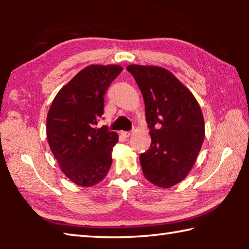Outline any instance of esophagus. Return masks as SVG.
Returning <instances> with one entry per match:
<instances>
[{"label": "esophagus", "mask_w": 249, "mask_h": 249, "mask_svg": "<svg viewBox=\"0 0 249 249\" xmlns=\"http://www.w3.org/2000/svg\"><path fill=\"white\" fill-rule=\"evenodd\" d=\"M121 134L123 135L124 137L127 138V137H129V136H130V135H132V132H130V130H125V132H122Z\"/></svg>", "instance_id": "1"}]
</instances>
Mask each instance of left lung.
I'll return each mask as SVG.
<instances>
[{
    "instance_id": "left-lung-1",
    "label": "left lung",
    "mask_w": 249,
    "mask_h": 249,
    "mask_svg": "<svg viewBox=\"0 0 249 249\" xmlns=\"http://www.w3.org/2000/svg\"><path fill=\"white\" fill-rule=\"evenodd\" d=\"M142 94L150 129L149 149L140 160L145 178L161 188L179 183L195 165L204 140V120L195 96L161 67L130 65Z\"/></svg>"
}]
</instances>
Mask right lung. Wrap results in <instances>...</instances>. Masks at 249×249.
<instances>
[{
  "mask_svg": "<svg viewBox=\"0 0 249 249\" xmlns=\"http://www.w3.org/2000/svg\"><path fill=\"white\" fill-rule=\"evenodd\" d=\"M123 68L91 65L58 92L47 115V138L61 170L73 183L91 187L104 179L112 165L119 135L103 125L104 95Z\"/></svg>",
  "mask_w": 249,
  "mask_h": 249,
  "instance_id": "obj_1",
  "label": "right lung"
}]
</instances>
